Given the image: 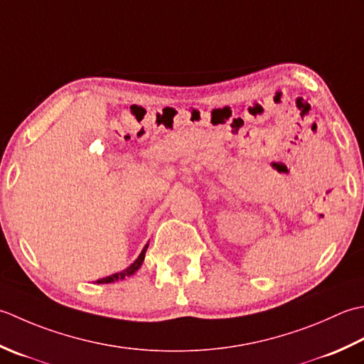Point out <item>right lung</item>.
I'll list each match as a JSON object with an SVG mask.
<instances>
[{"mask_svg": "<svg viewBox=\"0 0 364 364\" xmlns=\"http://www.w3.org/2000/svg\"><path fill=\"white\" fill-rule=\"evenodd\" d=\"M146 250H147V245L146 247L143 248V251H141V255L138 256V259L135 262H133L129 269H125V270H122L121 273H114V275H111V277H107V278H102V279H99L97 283L99 284H103V283H114V281H119V279H124V278H127V277H130V275H133V273H135L139 267H141V264H143V261H144V255H146Z\"/></svg>", "mask_w": 364, "mask_h": 364, "instance_id": "1", "label": "right lung"}]
</instances>
